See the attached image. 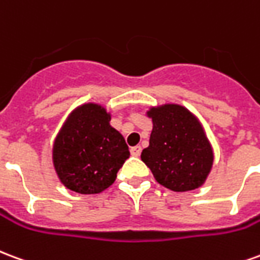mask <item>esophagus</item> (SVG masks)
<instances>
[{"mask_svg":"<svg viewBox=\"0 0 260 260\" xmlns=\"http://www.w3.org/2000/svg\"><path fill=\"white\" fill-rule=\"evenodd\" d=\"M141 152H142L141 146L131 147V154H132V156H135V157H139V156H141Z\"/></svg>","mask_w":260,"mask_h":260,"instance_id":"1","label":"esophagus"}]
</instances>
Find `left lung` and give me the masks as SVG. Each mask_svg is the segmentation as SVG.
Instances as JSON below:
<instances>
[{
  "label": "left lung",
  "mask_w": 260,
  "mask_h": 260,
  "mask_svg": "<svg viewBox=\"0 0 260 260\" xmlns=\"http://www.w3.org/2000/svg\"><path fill=\"white\" fill-rule=\"evenodd\" d=\"M153 131L141 158L158 184L175 192L196 189L212 169L213 153L201 124L186 108H152Z\"/></svg>",
  "instance_id": "obj_1"
}]
</instances>
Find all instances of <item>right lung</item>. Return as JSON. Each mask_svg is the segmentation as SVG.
<instances>
[{"label":"right lung","mask_w":260,"mask_h":260,"mask_svg":"<svg viewBox=\"0 0 260 260\" xmlns=\"http://www.w3.org/2000/svg\"><path fill=\"white\" fill-rule=\"evenodd\" d=\"M128 157L124 136L110 125L107 111L96 104L74 111L54 143V167L59 180L82 195L108 188Z\"/></svg>","instance_id":"right-lung-1"}]
</instances>
